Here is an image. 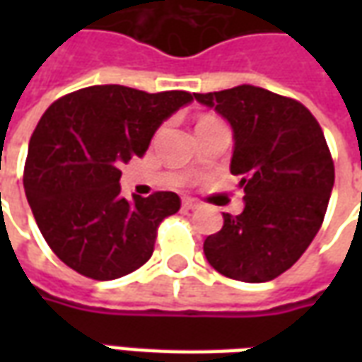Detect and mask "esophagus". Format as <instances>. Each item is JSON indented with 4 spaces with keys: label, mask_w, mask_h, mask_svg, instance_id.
<instances>
[{
    "label": "esophagus",
    "mask_w": 362,
    "mask_h": 362,
    "mask_svg": "<svg viewBox=\"0 0 362 362\" xmlns=\"http://www.w3.org/2000/svg\"><path fill=\"white\" fill-rule=\"evenodd\" d=\"M182 205H184L186 209H197V207H199V204H197L194 197H184V199H182Z\"/></svg>",
    "instance_id": "obj_1"
}]
</instances>
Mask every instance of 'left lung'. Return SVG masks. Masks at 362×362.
Instances as JSON below:
<instances>
[{
    "instance_id": "obj_1",
    "label": "left lung",
    "mask_w": 362,
    "mask_h": 362,
    "mask_svg": "<svg viewBox=\"0 0 362 362\" xmlns=\"http://www.w3.org/2000/svg\"><path fill=\"white\" fill-rule=\"evenodd\" d=\"M194 96L233 127L230 173L243 176L244 189L243 213H223V228L205 238V258L230 279H275L326 215L335 170L324 132L298 100L254 85Z\"/></svg>"
}]
</instances>
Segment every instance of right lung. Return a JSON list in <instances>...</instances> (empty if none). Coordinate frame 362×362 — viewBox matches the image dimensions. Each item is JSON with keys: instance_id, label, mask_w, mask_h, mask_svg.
Masks as SVG:
<instances>
[{"instance_id": "obj_1", "label": "right lung", "mask_w": 362, "mask_h": 362, "mask_svg": "<svg viewBox=\"0 0 362 362\" xmlns=\"http://www.w3.org/2000/svg\"><path fill=\"white\" fill-rule=\"evenodd\" d=\"M192 100L186 90L95 85L44 112L23 182L44 240L66 266L110 281L151 258L158 225L180 209V197L155 192L127 202L119 194V166L143 157L158 126Z\"/></svg>"}]
</instances>
